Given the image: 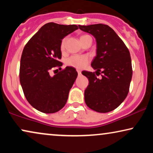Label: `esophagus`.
<instances>
[{
    "label": "esophagus",
    "mask_w": 153,
    "mask_h": 153,
    "mask_svg": "<svg viewBox=\"0 0 153 153\" xmlns=\"http://www.w3.org/2000/svg\"><path fill=\"white\" fill-rule=\"evenodd\" d=\"M77 72H78V74L79 75H81V72L80 70H77Z\"/></svg>",
    "instance_id": "1"
}]
</instances>
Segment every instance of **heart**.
Listing matches in <instances>:
<instances>
[{
    "mask_svg": "<svg viewBox=\"0 0 153 153\" xmlns=\"http://www.w3.org/2000/svg\"><path fill=\"white\" fill-rule=\"evenodd\" d=\"M88 36V35H81L80 37V40L83 39L84 37ZM65 43H66V38L62 39L60 44V49L61 51H64L65 47ZM90 61L89 58L86 56H70L66 60L65 63L67 65L73 67V68L76 69H83L84 68L85 66L87 65Z\"/></svg>",
    "mask_w": 153,
    "mask_h": 153,
    "instance_id": "b5f03b06",
    "label": "heart"
}]
</instances>
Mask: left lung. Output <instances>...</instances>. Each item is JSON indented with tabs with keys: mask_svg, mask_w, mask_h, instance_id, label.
Listing matches in <instances>:
<instances>
[{
	"mask_svg": "<svg viewBox=\"0 0 153 153\" xmlns=\"http://www.w3.org/2000/svg\"><path fill=\"white\" fill-rule=\"evenodd\" d=\"M95 37L97 55L91 62L95 72L83 71L89 85L85 90L86 105L97 112L107 113L116 108L126 98L132 76L130 53L116 32L102 24L79 26ZM101 71L102 79L97 78Z\"/></svg>",
	"mask_w": 153,
	"mask_h": 153,
	"instance_id": "obj_1",
	"label": "left lung"
}]
</instances>
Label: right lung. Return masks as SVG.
Masks as SVG:
<instances>
[{
	"label": "right lung",
	"mask_w": 153,
	"mask_h": 153,
	"mask_svg": "<svg viewBox=\"0 0 153 153\" xmlns=\"http://www.w3.org/2000/svg\"><path fill=\"white\" fill-rule=\"evenodd\" d=\"M78 28L76 25L48 23L24 48L20 63V83L27 101L39 111L53 114L65 105L78 73L72 67H66L53 76L50 75V71L62 65L59 61L62 39Z\"/></svg>",
	"instance_id": "right-lung-1"
}]
</instances>
